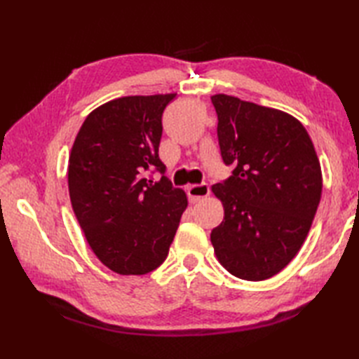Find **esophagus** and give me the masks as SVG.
I'll return each instance as SVG.
<instances>
[{"label":"esophagus","instance_id":"1","mask_svg":"<svg viewBox=\"0 0 359 359\" xmlns=\"http://www.w3.org/2000/svg\"><path fill=\"white\" fill-rule=\"evenodd\" d=\"M188 197H189V202L196 203L199 202L203 197H207L210 194V187L207 184H197V185H189L188 187Z\"/></svg>","mask_w":359,"mask_h":359}]
</instances>
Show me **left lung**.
<instances>
[{
	"label": "left lung",
	"instance_id": "1",
	"mask_svg": "<svg viewBox=\"0 0 359 359\" xmlns=\"http://www.w3.org/2000/svg\"><path fill=\"white\" fill-rule=\"evenodd\" d=\"M211 102L220 154L234 166L211 187L225 212L211 243L233 276L269 279L307 238L321 201V165L306 128L290 114L225 94Z\"/></svg>",
	"mask_w": 359,
	"mask_h": 359
}]
</instances>
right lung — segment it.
Wrapping results in <instances>:
<instances>
[{"label":"right lung","instance_id":"obj_1","mask_svg":"<svg viewBox=\"0 0 359 359\" xmlns=\"http://www.w3.org/2000/svg\"><path fill=\"white\" fill-rule=\"evenodd\" d=\"M177 94L129 95L89 114L67 166L72 210L103 265L147 274L163 261L188 205L158 158L162 114ZM157 170V182L149 174Z\"/></svg>","mask_w":359,"mask_h":359}]
</instances>
